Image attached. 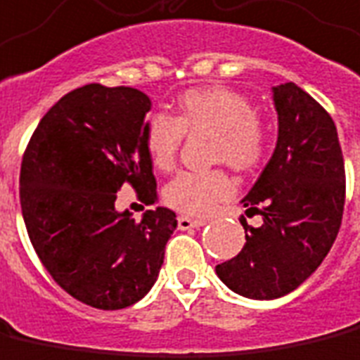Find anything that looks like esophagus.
<instances>
[{
  "mask_svg": "<svg viewBox=\"0 0 360 360\" xmlns=\"http://www.w3.org/2000/svg\"><path fill=\"white\" fill-rule=\"evenodd\" d=\"M205 224H206L205 218H188V216H179V218H177V226H179V230L200 228V226H205Z\"/></svg>",
  "mask_w": 360,
  "mask_h": 360,
  "instance_id": "obj_1",
  "label": "esophagus"
}]
</instances>
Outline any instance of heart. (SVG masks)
Instances as JSON below:
<instances>
[{"mask_svg":"<svg viewBox=\"0 0 360 360\" xmlns=\"http://www.w3.org/2000/svg\"><path fill=\"white\" fill-rule=\"evenodd\" d=\"M188 134L212 132L210 155L236 172L255 169L269 148V128L248 95L232 87H198L183 93L177 117L154 112L146 120L144 144L160 172L177 165L181 146ZM233 183L224 169L179 173L163 188V200L185 212L208 214L218 202L232 197Z\"/></svg>","mask_w":360,"mask_h":360,"instance_id":"b5f03b06","label":"heart"}]
</instances>
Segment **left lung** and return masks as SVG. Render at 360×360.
<instances>
[{
  "label": "left lung",
  "instance_id": "8db88e82",
  "mask_svg": "<svg viewBox=\"0 0 360 360\" xmlns=\"http://www.w3.org/2000/svg\"><path fill=\"white\" fill-rule=\"evenodd\" d=\"M278 138L271 160L241 202L245 243L216 275L233 292L273 300L302 285L338 238L345 205V163L329 112L292 82L273 87Z\"/></svg>",
  "mask_w": 360,
  "mask_h": 360
}]
</instances>
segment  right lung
<instances>
[{
	"label": "right lung",
	"mask_w": 360,
	"mask_h": 360,
	"mask_svg": "<svg viewBox=\"0 0 360 360\" xmlns=\"http://www.w3.org/2000/svg\"><path fill=\"white\" fill-rule=\"evenodd\" d=\"M150 107L134 87H77L40 119L22 154L19 198L32 248L70 296L99 310L144 298L177 228L169 208L146 210L140 222L115 208L124 183L155 202Z\"/></svg>",
	"instance_id": "obj_1"
}]
</instances>
